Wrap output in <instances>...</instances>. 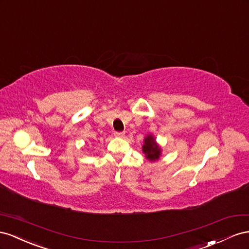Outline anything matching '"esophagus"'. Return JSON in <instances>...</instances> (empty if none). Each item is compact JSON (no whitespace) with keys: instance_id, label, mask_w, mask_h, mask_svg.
I'll use <instances>...</instances> for the list:
<instances>
[{"instance_id":"1","label":"esophagus","mask_w":249,"mask_h":249,"mask_svg":"<svg viewBox=\"0 0 249 249\" xmlns=\"http://www.w3.org/2000/svg\"><path fill=\"white\" fill-rule=\"evenodd\" d=\"M124 134L125 133L123 131H116L115 132V137H117V138H123Z\"/></svg>"}]
</instances>
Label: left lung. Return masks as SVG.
I'll list each match as a JSON object with an SVG mask.
<instances>
[{
  "label": "left lung",
  "mask_w": 249,
  "mask_h": 249,
  "mask_svg": "<svg viewBox=\"0 0 249 249\" xmlns=\"http://www.w3.org/2000/svg\"><path fill=\"white\" fill-rule=\"evenodd\" d=\"M145 144L143 146V152L146 154V158L150 160H155L160 159V149L156 145L153 137L148 136L145 138Z\"/></svg>",
  "instance_id": "8db88e82"
}]
</instances>
